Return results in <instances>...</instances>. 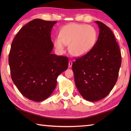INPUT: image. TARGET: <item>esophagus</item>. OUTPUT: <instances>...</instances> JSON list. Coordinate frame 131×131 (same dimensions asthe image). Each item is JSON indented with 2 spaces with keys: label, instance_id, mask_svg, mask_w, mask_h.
<instances>
[{
  "label": "esophagus",
  "instance_id": "obj_1",
  "mask_svg": "<svg viewBox=\"0 0 131 131\" xmlns=\"http://www.w3.org/2000/svg\"><path fill=\"white\" fill-rule=\"evenodd\" d=\"M72 64H73V62H72V61H69V68H70L72 66Z\"/></svg>",
  "mask_w": 131,
  "mask_h": 131
}]
</instances>
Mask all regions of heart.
Returning a JSON list of instances; mask_svg holds the SVG:
<instances>
[{"instance_id":"heart-1","label":"heart","mask_w":131,"mask_h":131,"mask_svg":"<svg viewBox=\"0 0 131 131\" xmlns=\"http://www.w3.org/2000/svg\"><path fill=\"white\" fill-rule=\"evenodd\" d=\"M58 37L53 41L58 52H62L65 45H68L69 53L72 56L80 57L93 49L98 39V32L92 26L71 23L60 29Z\"/></svg>"}]
</instances>
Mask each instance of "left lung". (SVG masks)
<instances>
[{"label":"left lung","mask_w":131,"mask_h":131,"mask_svg":"<svg viewBox=\"0 0 131 131\" xmlns=\"http://www.w3.org/2000/svg\"><path fill=\"white\" fill-rule=\"evenodd\" d=\"M96 44L88 54L73 63L76 87L82 96L89 101L106 97L117 81L121 66V53L113 32L101 22Z\"/></svg>","instance_id":"1"}]
</instances>
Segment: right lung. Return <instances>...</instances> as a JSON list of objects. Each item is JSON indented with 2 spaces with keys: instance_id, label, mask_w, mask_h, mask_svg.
I'll return each instance as SVG.
<instances>
[{
  "instance_id": "add662e5",
  "label": "right lung",
  "mask_w": 131,
  "mask_h": 131,
  "mask_svg": "<svg viewBox=\"0 0 131 131\" xmlns=\"http://www.w3.org/2000/svg\"><path fill=\"white\" fill-rule=\"evenodd\" d=\"M56 21L34 19L19 30L8 58L11 78L24 96L42 101L51 96L59 75L68 68V57L52 53L51 31Z\"/></svg>"
}]
</instances>
